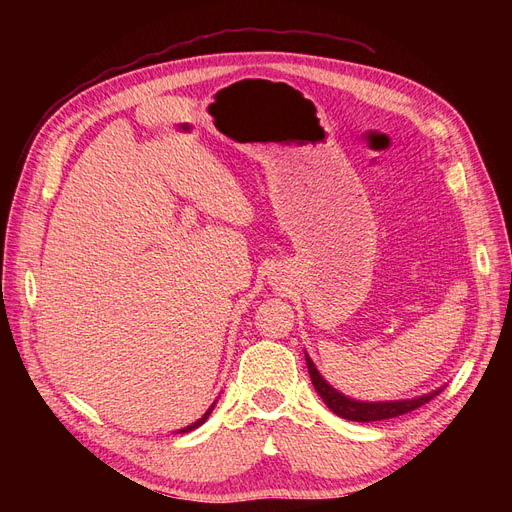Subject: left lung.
I'll return each instance as SVG.
<instances>
[{
    "label": "left lung",
    "mask_w": 512,
    "mask_h": 512,
    "mask_svg": "<svg viewBox=\"0 0 512 512\" xmlns=\"http://www.w3.org/2000/svg\"><path fill=\"white\" fill-rule=\"evenodd\" d=\"M305 363H307V371H309V378H312V384L316 393L320 395V399L327 404V408L337 414L346 418V421H356V423H371V421H384V418H395L401 414H408L416 408L425 406L429 399H433L436 395H440V389L425 393V395H418L412 399H395V401H359V399H352L346 397L344 393H339L337 389L324 380L320 376V371L316 369L314 361L309 359V354L305 352Z\"/></svg>",
    "instance_id": "8db88e82"
}]
</instances>
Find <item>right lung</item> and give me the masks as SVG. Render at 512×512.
<instances>
[{
  "instance_id": "obj_1",
  "label": "right lung",
  "mask_w": 512,
  "mask_h": 512,
  "mask_svg": "<svg viewBox=\"0 0 512 512\" xmlns=\"http://www.w3.org/2000/svg\"><path fill=\"white\" fill-rule=\"evenodd\" d=\"M213 408H215V401H213V404H211V408H209V410H207V412H205L203 416H200V418H198V421H194V423H192V425H188V427H183V429H179V433H188V431H192V429H196V427H200V425H203V423L207 421V418H209V414L213 412Z\"/></svg>"
}]
</instances>
